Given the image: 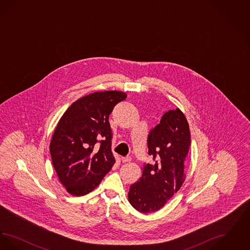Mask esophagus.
<instances>
[{
  "label": "esophagus",
  "instance_id": "34e87169",
  "mask_svg": "<svg viewBox=\"0 0 250 250\" xmlns=\"http://www.w3.org/2000/svg\"><path fill=\"white\" fill-rule=\"evenodd\" d=\"M131 161L130 156H125V157H122V162L123 163H126V162H129Z\"/></svg>",
  "mask_w": 250,
  "mask_h": 250
}]
</instances>
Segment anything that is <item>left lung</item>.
<instances>
[{"instance_id": "1", "label": "left lung", "mask_w": 250, "mask_h": 250, "mask_svg": "<svg viewBox=\"0 0 250 250\" xmlns=\"http://www.w3.org/2000/svg\"><path fill=\"white\" fill-rule=\"evenodd\" d=\"M147 145L154 161L144 163L142 177L131 185L128 193L131 205L143 214L161 209L185 181L190 131L184 113L179 108L165 112L150 131Z\"/></svg>"}]
</instances>
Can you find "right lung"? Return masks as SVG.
Wrapping results in <instances>:
<instances>
[{
	"mask_svg": "<svg viewBox=\"0 0 250 250\" xmlns=\"http://www.w3.org/2000/svg\"><path fill=\"white\" fill-rule=\"evenodd\" d=\"M125 98L118 91L86 95L60 119L49 151L58 178L71 195L83 196L95 189L114 165L108 117Z\"/></svg>",
	"mask_w": 250,
	"mask_h": 250,
	"instance_id": "add662e5",
	"label": "right lung"
}]
</instances>
